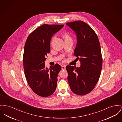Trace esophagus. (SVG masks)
I'll return each instance as SVG.
<instances>
[{
    "label": "esophagus",
    "mask_w": 122,
    "mask_h": 122,
    "mask_svg": "<svg viewBox=\"0 0 122 122\" xmlns=\"http://www.w3.org/2000/svg\"><path fill=\"white\" fill-rule=\"evenodd\" d=\"M65 67H66L65 65H63V66H62V70H65Z\"/></svg>",
    "instance_id": "1"
}]
</instances>
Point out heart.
Listing matches in <instances>:
<instances>
[{"label":"heart","mask_w":122,"mask_h":122,"mask_svg":"<svg viewBox=\"0 0 122 122\" xmlns=\"http://www.w3.org/2000/svg\"><path fill=\"white\" fill-rule=\"evenodd\" d=\"M62 37L63 38H64V40H65V41H70V40H72L71 37V36H70L67 33H64L63 35H62ZM53 41V39L51 41V43Z\"/></svg>","instance_id":"heart-1"}]
</instances>
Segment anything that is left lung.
<instances>
[{"label": "left lung", "instance_id": "left-lung-1", "mask_svg": "<svg viewBox=\"0 0 122 122\" xmlns=\"http://www.w3.org/2000/svg\"><path fill=\"white\" fill-rule=\"evenodd\" d=\"M77 37L74 54L81 62L80 67L67 65L68 81L72 91L79 95L90 93L100 77L102 57L100 43L96 34L85 22L81 21L68 22Z\"/></svg>", "mask_w": 122, "mask_h": 122}]
</instances>
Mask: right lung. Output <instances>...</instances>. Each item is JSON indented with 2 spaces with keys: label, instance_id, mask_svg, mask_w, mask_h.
<instances>
[{
  "label": "right lung",
  "instance_id": "right-lung-1",
  "mask_svg": "<svg viewBox=\"0 0 122 122\" xmlns=\"http://www.w3.org/2000/svg\"><path fill=\"white\" fill-rule=\"evenodd\" d=\"M64 25L43 24L28 36L24 46L23 63L24 74L29 86L37 95L46 97L57 87V75L61 66L56 64L45 67L47 54L50 52V41L53 35Z\"/></svg>",
  "mask_w": 122,
  "mask_h": 122
}]
</instances>
